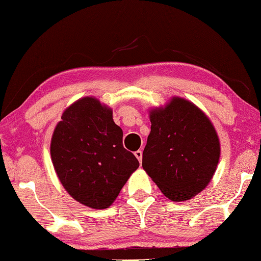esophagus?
Returning <instances> with one entry per match:
<instances>
[{
  "instance_id": "esophagus-1",
  "label": "esophagus",
  "mask_w": 261,
  "mask_h": 261,
  "mask_svg": "<svg viewBox=\"0 0 261 261\" xmlns=\"http://www.w3.org/2000/svg\"><path fill=\"white\" fill-rule=\"evenodd\" d=\"M134 155L136 156V159L139 160V162L141 163V161H142V151L141 150H136L135 153H134Z\"/></svg>"
}]
</instances>
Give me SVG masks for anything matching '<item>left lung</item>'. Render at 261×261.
<instances>
[{
  "label": "left lung",
  "instance_id": "1",
  "mask_svg": "<svg viewBox=\"0 0 261 261\" xmlns=\"http://www.w3.org/2000/svg\"><path fill=\"white\" fill-rule=\"evenodd\" d=\"M150 122L143 169L166 197L190 199L207 186L218 164L220 147L214 126L198 107L182 98L151 111Z\"/></svg>",
  "mask_w": 261,
  "mask_h": 261
}]
</instances>
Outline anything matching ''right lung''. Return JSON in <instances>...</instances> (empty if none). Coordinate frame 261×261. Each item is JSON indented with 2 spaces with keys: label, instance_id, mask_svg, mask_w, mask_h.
Segmentation results:
<instances>
[{
  "label": "right lung",
  "instance_id": "1",
  "mask_svg": "<svg viewBox=\"0 0 261 261\" xmlns=\"http://www.w3.org/2000/svg\"><path fill=\"white\" fill-rule=\"evenodd\" d=\"M122 129L111 108L83 98L66 108L51 140V159L59 181L79 203L106 209L140 163L123 148Z\"/></svg>",
  "mask_w": 261,
  "mask_h": 261
}]
</instances>
